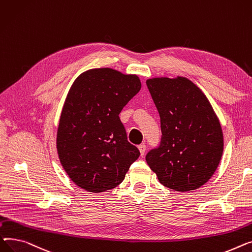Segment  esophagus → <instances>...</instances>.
I'll list each match as a JSON object with an SVG mask.
<instances>
[{"label": "esophagus", "instance_id": "obj_1", "mask_svg": "<svg viewBox=\"0 0 252 252\" xmlns=\"http://www.w3.org/2000/svg\"><path fill=\"white\" fill-rule=\"evenodd\" d=\"M138 150H139V152H140V155L143 156L144 153H145V151H146V145H145V144H140V145H138Z\"/></svg>", "mask_w": 252, "mask_h": 252}]
</instances>
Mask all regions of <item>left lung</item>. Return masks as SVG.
<instances>
[{
  "mask_svg": "<svg viewBox=\"0 0 252 252\" xmlns=\"http://www.w3.org/2000/svg\"><path fill=\"white\" fill-rule=\"evenodd\" d=\"M146 85L160 118L161 140L145 159L164 186L186 192L208 182L224 151L223 131L210 100L186 77H156Z\"/></svg>",
  "mask_w": 252,
  "mask_h": 252,
  "instance_id": "obj_1",
  "label": "left lung"
}]
</instances>
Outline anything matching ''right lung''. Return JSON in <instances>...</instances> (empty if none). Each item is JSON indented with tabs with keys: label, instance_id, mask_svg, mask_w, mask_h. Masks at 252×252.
<instances>
[{
	"label": "right lung",
	"instance_id": "obj_1",
	"mask_svg": "<svg viewBox=\"0 0 252 252\" xmlns=\"http://www.w3.org/2000/svg\"><path fill=\"white\" fill-rule=\"evenodd\" d=\"M140 88L135 74L111 68L87 70L73 82L56 142L63 169L80 188L94 193L115 188L138 158L119 114Z\"/></svg>",
	"mask_w": 252,
	"mask_h": 252
}]
</instances>
